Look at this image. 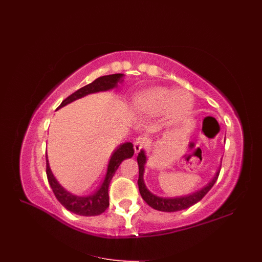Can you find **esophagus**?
<instances>
[{
	"label": "esophagus",
	"instance_id": "obj_1",
	"mask_svg": "<svg viewBox=\"0 0 262 262\" xmlns=\"http://www.w3.org/2000/svg\"><path fill=\"white\" fill-rule=\"evenodd\" d=\"M144 147V139L141 138V137H138L136 140H135L134 142V150H135V153H139L140 150Z\"/></svg>",
	"mask_w": 262,
	"mask_h": 262
}]
</instances>
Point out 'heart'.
I'll list each match as a JSON object with an SVG mask.
<instances>
[{"instance_id":"b5f03b06","label":"heart","mask_w":262,"mask_h":262,"mask_svg":"<svg viewBox=\"0 0 262 262\" xmlns=\"http://www.w3.org/2000/svg\"><path fill=\"white\" fill-rule=\"evenodd\" d=\"M193 104L192 96L185 90L151 87L135 95L133 109L144 115L156 116L166 112V120L175 125L189 115Z\"/></svg>"}]
</instances>
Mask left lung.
Returning <instances> with one entry per match:
<instances>
[{
    "mask_svg": "<svg viewBox=\"0 0 262 262\" xmlns=\"http://www.w3.org/2000/svg\"><path fill=\"white\" fill-rule=\"evenodd\" d=\"M137 162H138V167H139L138 187H139V192L142 199L146 201L147 204L152 208L161 210V211H166V212L182 210L196 204L198 202H200L207 194V192L212 188V186L215 185V182L217 181L219 172H220V169H218L215 177L212 178L205 187H203L202 189L195 192L190 193V194L182 195V196H175V198H162V196L153 194V193L147 188L146 183H144L143 172H144V165H146L147 163V156H146V152L143 150L139 152L137 157Z\"/></svg>",
    "mask_w": 262,
    "mask_h": 262,
    "instance_id": "left-lung-1",
    "label": "left lung"
}]
</instances>
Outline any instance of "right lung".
Masks as SVG:
<instances>
[{
	"label": "right lung",
	"mask_w": 262,
	"mask_h": 262,
	"mask_svg": "<svg viewBox=\"0 0 262 262\" xmlns=\"http://www.w3.org/2000/svg\"><path fill=\"white\" fill-rule=\"evenodd\" d=\"M125 75L122 73L116 74H110L100 76L98 79H96L91 84L86 85L82 89L77 90L72 95H70L68 98H66L61 104L58 106V109L62 108V106L69 104L77 99L83 98V97L96 94L99 92H106L113 89H116L119 86V83H123V77ZM134 146L132 142H125L120 144L113 154L111 156V159L108 164V168H106V173L104 180L102 182L101 187L97 190L95 193L91 195L80 196L73 194V193L66 190L59 182L57 181L54 173L52 172V169L50 167V163H48V158L46 154V175L48 179V183L51 185V188L54 192L56 199L60 202V204L64 206L68 210L73 212V214L80 215V216H97L100 215L102 212L109 207V185L110 181L113 178L116 169L119 168L120 164L126 160L130 159L134 156Z\"/></svg>",
	"instance_id": "add662e5"
}]
</instances>
